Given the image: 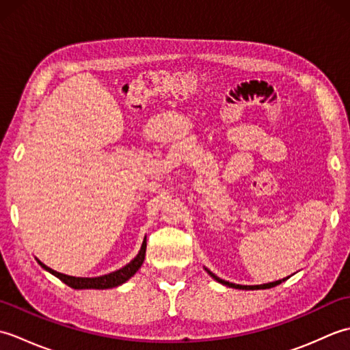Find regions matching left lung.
<instances>
[{"instance_id":"1","label":"left lung","mask_w":350,"mask_h":350,"mask_svg":"<svg viewBox=\"0 0 350 350\" xmlns=\"http://www.w3.org/2000/svg\"><path fill=\"white\" fill-rule=\"evenodd\" d=\"M204 269L207 271V273H209L213 280H217L218 282H221V284L228 286V287H233V288H242V290H258V288H271V287H275V286L281 284V281H284V280H286V278H282V280L273 281V282H267V284H260V286H241V284H234V282H228V281H226V280H221L219 277H217V275L212 273L209 269H207V267H204Z\"/></svg>"}]
</instances>
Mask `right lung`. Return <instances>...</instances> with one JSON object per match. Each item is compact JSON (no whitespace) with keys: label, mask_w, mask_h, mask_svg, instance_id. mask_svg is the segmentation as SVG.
<instances>
[{"label":"right lung","mask_w":350,"mask_h":350,"mask_svg":"<svg viewBox=\"0 0 350 350\" xmlns=\"http://www.w3.org/2000/svg\"><path fill=\"white\" fill-rule=\"evenodd\" d=\"M146 247H147V242H146V237L143 241V245H141V250L137 254V257L131 260V262L123 266L122 269L114 271L111 273L107 275H102V277H94V278H83V277H70V275H66V273H60L54 269H51L46 265H43L40 260H37V263H39L44 271H48L49 273L55 275L57 278H60L64 284H68L72 288H113L123 284V282L128 281L131 277L137 273V271L141 267L144 262V257H146Z\"/></svg>","instance_id":"right-lung-1"}]
</instances>
